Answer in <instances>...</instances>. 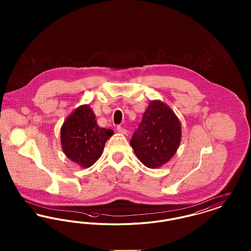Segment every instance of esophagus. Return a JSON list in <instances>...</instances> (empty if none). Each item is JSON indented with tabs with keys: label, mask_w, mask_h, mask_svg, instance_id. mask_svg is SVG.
Here are the masks:
<instances>
[{
	"label": "esophagus",
	"mask_w": 251,
	"mask_h": 251,
	"mask_svg": "<svg viewBox=\"0 0 251 251\" xmlns=\"http://www.w3.org/2000/svg\"><path fill=\"white\" fill-rule=\"evenodd\" d=\"M117 130L118 131L121 133V134H126L127 133V130L125 129V128H123V127H121V126H118L117 127Z\"/></svg>",
	"instance_id": "esophagus-1"
}]
</instances>
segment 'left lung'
Listing matches in <instances>:
<instances>
[{
	"mask_svg": "<svg viewBox=\"0 0 251 251\" xmlns=\"http://www.w3.org/2000/svg\"><path fill=\"white\" fill-rule=\"evenodd\" d=\"M181 138L179 119L161 100H151L142 121L131 137V148L140 162L149 168L167 163L176 153Z\"/></svg>",
	"mask_w": 251,
	"mask_h": 251,
	"instance_id": "obj_1",
	"label": "left lung"
}]
</instances>
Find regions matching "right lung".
Wrapping results in <instances>:
<instances>
[{"label": "right lung", "mask_w": 251, "mask_h": 251, "mask_svg": "<svg viewBox=\"0 0 251 251\" xmlns=\"http://www.w3.org/2000/svg\"><path fill=\"white\" fill-rule=\"evenodd\" d=\"M114 134L97 124L92 109L84 104L75 109L61 127V146L66 156L83 168L93 166L104 145Z\"/></svg>", "instance_id": "1"}]
</instances>
